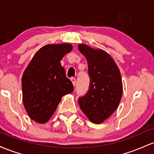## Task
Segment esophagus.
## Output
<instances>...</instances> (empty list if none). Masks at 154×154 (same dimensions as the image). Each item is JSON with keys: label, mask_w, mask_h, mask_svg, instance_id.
<instances>
[{"label": "esophagus", "mask_w": 154, "mask_h": 154, "mask_svg": "<svg viewBox=\"0 0 154 154\" xmlns=\"http://www.w3.org/2000/svg\"><path fill=\"white\" fill-rule=\"evenodd\" d=\"M71 81L72 82V84H73V85L75 86V85H76V79L75 78V77H72Z\"/></svg>", "instance_id": "esophagus-1"}]
</instances>
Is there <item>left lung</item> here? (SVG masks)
Wrapping results in <instances>:
<instances>
[{"mask_svg": "<svg viewBox=\"0 0 154 154\" xmlns=\"http://www.w3.org/2000/svg\"><path fill=\"white\" fill-rule=\"evenodd\" d=\"M79 52L88 63L89 90L78 99L81 110L91 122L100 124L119 106L122 95L121 74L115 61L106 51L79 44Z\"/></svg>", "mask_w": 154, "mask_h": 154, "instance_id": "obj_1", "label": "left lung"}]
</instances>
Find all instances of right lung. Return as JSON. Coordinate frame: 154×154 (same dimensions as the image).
Segmentation results:
<instances>
[{"label":"right lung","mask_w":154,"mask_h":154,"mask_svg":"<svg viewBox=\"0 0 154 154\" xmlns=\"http://www.w3.org/2000/svg\"><path fill=\"white\" fill-rule=\"evenodd\" d=\"M72 50L71 44H48L37 51L22 78L24 106L30 119L46 123L64 95L74 91L61 60Z\"/></svg>","instance_id":"obj_1"}]
</instances>
